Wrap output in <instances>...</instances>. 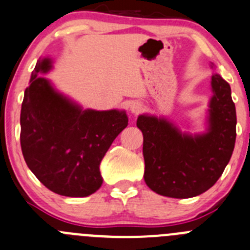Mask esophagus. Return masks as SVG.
<instances>
[{
    "label": "esophagus",
    "mask_w": 250,
    "mask_h": 250,
    "mask_svg": "<svg viewBox=\"0 0 250 250\" xmlns=\"http://www.w3.org/2000/svg\"><path fill=\"white\" fill-rule=\"evenodd\" d=\"M142 109H144V105H142L141 102H132L131 104H130V111H131L134 115H137V114H140L142 111Z\"/></svg>",
    "instance_id": "esophagus-1"
}]
</instances>
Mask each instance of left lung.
Returning <instances> with one entry per match:
<instances>
[{
	"instance_id": "left-lung-1",
	"label": "left lung",
	"mask_w": 250,
	"mask_h": 250,
	"mask_svg": "<svg viewBox=\"0 0 250 250\" xmlns=\"http://www.w3.org/2000/svg\"><path fill=\"white\" fill-rule=\"evenodd\" d=\"M211 88L204 134L180 131L166 118L148 114L137 118L144 135L145 182L157 194L175 199L203 194L229 162L236 142V106L229 84L218 73L211 77Z\"/></svg>"
}]
</instances>
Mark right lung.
<instances>
[{"label":"right lung","mask_w":250,"mask_h":250,"mask_svg":"<svg viewBox=\"0 0 250 250\" xmlns=\"http://www.w3.org/2000/svg\"><path fill=\"white\" fill-rule=\"evenodd\" d=\"M51 60L38 61L21 110V147L28 168L49 190L83 198L101 188L99 165L127 126L126 111L82 109L39 73Z\"/></svg>","instance_id":"1"}]
</instances>
